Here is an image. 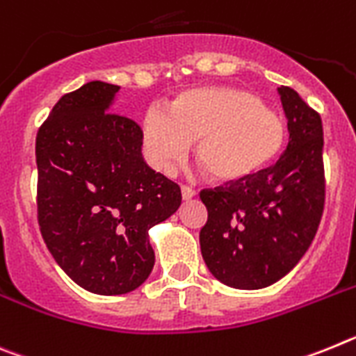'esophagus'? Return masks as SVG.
I'll list each match as a JSON object with an SVG mask.
<instances>
[{"label":"esophagus","mask_w":356,"mask_h":356,"mask_svg":"<svg viewBox=\"0 0 356 356\" xmlns=\"http://www.w3.org/2000/svg\"><path fill=\"white\" fill-rule=\"evenodd\" d=\"M181 195H182V200H190L195 197V190H191L190 186H182L181 188Z\"/></svg>","instance_id":"34e87169"}]
</instances>
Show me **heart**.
<instances>
[{
	"label": "heart",
	"mask_w": 356,
	"mask_h": 356,
	"mask_svg": "<svg viewBox=\"0 0 356 356\" xmlns=\"http://www.w3.org/2000/svg\"><path fill=\"white\" fill-rule=\"evenodd\" d=\"M285 127L258 97L238 88L182 91L168 113L150 107L143 116L147 156L170 172L197 141L199 165L216 182H242L261 174L285 147Z\"/></svg>",
	"instance_id": "1"
}]
</instances>
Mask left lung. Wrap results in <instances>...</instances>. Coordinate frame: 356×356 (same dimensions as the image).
Masks as SVG:
<instances>
[{"label":"left lung","instance_id":"8db88e82","mask_svg":"<svg viewBox=\"0 0 356 356\" xmlns=\"http://www.w3.org/2000/svg\"><path fill=\"white\" fill-rule=\"evenodd\" d=\"M290 138L276 165L200 191L208 222L200 252L233 289L258 290L286 276L308 251L324 209L323 122L292 88H277Z\"/></svg>","mask_w":356,"mask_h":356}]
</instances>
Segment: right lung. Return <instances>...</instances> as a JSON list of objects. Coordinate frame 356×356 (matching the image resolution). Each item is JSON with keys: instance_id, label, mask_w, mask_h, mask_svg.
<instances>
[{"instance_id": "1", "label": "right lung", "mask_w": 356, "mask_h": 356, "mask_svg": "<svg viewBox=\"0 0 356 356\" xmlns=\"http://www.w3.org/2000/svg\"><path fill=\"white\" fill-rule=\"evenodd\" d=\"M120 86L88 82L55 104L35 140L37 218L48 251L82 289L136 290L154 268L148 231L181 188L145 163L143 132L109 113Z\"/></svg>"}]
</instances>
